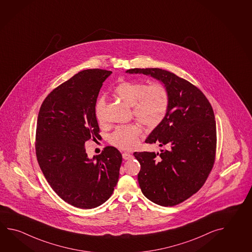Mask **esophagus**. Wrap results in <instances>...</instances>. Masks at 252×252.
<instances>
[{
    "mask_svg": "<svg viewBox=\"0 0 252 252\" xmlns=\"http://www.w3.org/2000/svg\"><path fill=\"white\" fill-rule=\"evenodd\" d=\"M122 156H123V159H130L133 158V155L131 154H129V153H124L122 154Z\"/></svg>",
    "mask_w": 252,
    "mask_h": 252,
    "instance_id": "esophagus-1",
    "label": "esophagus"
}]
</instances>
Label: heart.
<instances>
[{
    "mask_svg": "<svg viewBox=\"0 0 252 252\" xmlns=\"http://www.w3.org/2000/svg\"><path fill=\"white\" fill-rule=\"evenodd\" d=\"M115 95L128 106H133V114L141 123L155 126L164 118L169 94L160 83L144 85L143 82L125 81L114 91ZM105 100L99 98L95 107V115L99 123L104 121ZM140 129L135 125L119 126L110 136L111 144L120 149H132L137 144Z\"/></svg>",
    "mask_w": 252,
    "mask_h": 252,
    "instance_id": "heart-1",
    "label": "heart"
}]
</instances>
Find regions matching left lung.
Segmentation results:
<instances>
[{"mask_svg": "<svg viewBox=\"0 0 252 252\" xmlns=\"http://www.w3.org/2000/svg\"><path fill=\"white\" fill-rule=\"evenodd\" d=\"M126 72L154 78L169 94L164 118L145 140L165 149L134 155L141 165L138 182L143 194L159 206H176L200 189L213 168L216 147L213 108L199 89L172 72L159 68Z\"/></svg>", "mask_w": 252, "mask_h": 252, "instance_id": "1", "label": "left lung"}]
</instances>
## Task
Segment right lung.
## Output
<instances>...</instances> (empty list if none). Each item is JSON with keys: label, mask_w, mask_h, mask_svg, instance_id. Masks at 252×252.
Here are the masks:
<instances>
[{"label": "right lung", "mask_w": 252, "mask_h": 252, "mask_svg": "<svg viewBox=\"0 0 252 252\" xmlns=\"http://www.w3.org/2000/svg\"><path fill=\"white\" fill-rule=\"evenodd\" d=\"M112 73L78 72L55 89L37 117L36 154L43 174L63 200L82 209L102 205L113 193L122 155L112 146L88 157L85 143L99 137L95 106L103 82Z\"/></svg>", "instance_id": "add662e5"}]
</instances>
